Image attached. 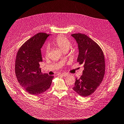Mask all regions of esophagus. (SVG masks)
Listing matches in <instances>:
<instances>
[{
	"mask_svg": "<svg viewBox=\"0 0 124 124\" xmlns=\"http://www.w3.org/2000/svg\"><path fill=\"white\" fill-rule=\"evenodd\" d=\"M61 75L64 77H67V76H68V75H69V74L68 73H63L61 74Z\"/></svg>",
	"mask_w": 124,
	"mask_h": 124,
	"instance_id": "esophagus-1",
	"label": "esophagus"
}]
</instances>
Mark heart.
<instances>
[{
    "instance_id": "obj_1",
    "label": "heart",
    "mask_w": 124,
    "mask_h": 124,
    "mask_svg": "<svg viewBox=\"0 0 124 124\" xmlns=\"http://www.w3.org/2000/svg\"><path fill=\"white\" fill-rule=\"evenodd\" d=\"M53 44L58 46L63 52L65 50H68L71 45L70 41L66 37L63 36H58L57 38L53 40ZM49 49L46 48V55L47 56L49 54Z\"/></svg>"
}]
</instances>
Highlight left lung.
<instances>
[{
    "mask_svg": "<svg viewBox=\"0 0 124 124\" xmlns=\"http://www.w3.org/2000/svg\"><path fill=\"white\" fill-rule=\"evenodd\" d=\"M71 36L78 44L77 62L84 67L82 75L80 78L75 79L72 89L80 96L87 97L95 92L103 80L105 67L104 56L98 45L86 35L77 33Z\"/></svg>",
    "mask_w": 124,
    "mask_h": 124,
    "instance_id": "1",
    "label": "left lung"
}]
</instances>
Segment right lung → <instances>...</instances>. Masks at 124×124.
I'll use <instances>...</instances> for the list:
<instances>
[{
    "label": "right lung",
    "mask_w": 124,
    "mask_h": 124,
    "mask_svg": "<svg viewBox=\"0 0 124 124\" xmlns=\"http://www.w3.org/2000/svg\"><path fill=\"white\" fill-rule=\"evenodd\" d=\"M50 34L39 33L26 41L19 50L15 73L20 85L29 93L38 95L49 89L53 76L43 74L39 68L42 62L40 49Z\"/></svg>",
    "instance_id": "right-lung-1"
}]
</instances>
